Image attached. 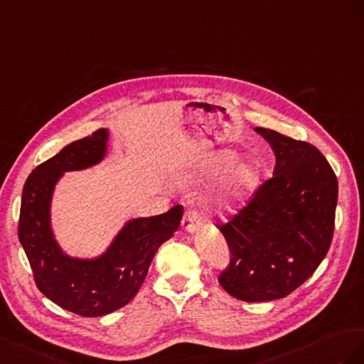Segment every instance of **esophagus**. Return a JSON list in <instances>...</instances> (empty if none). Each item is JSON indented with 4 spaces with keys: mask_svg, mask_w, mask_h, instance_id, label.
<instances>
[{
    "mask_svg": "<svg viewBox=\"0 0 364 364\" xmlns=\"http://www.w3.org/2000/svg\"><path fill=\"white\" fill-rule=\"evenodd\" d=\"M201 227V220H200V215L193 212V210H188L183 218L181 221V228L184 232H189V233H195L198 232Z\"/></svg>",
    "mask_w": 364,
    "mask_h": 364,
    "instance_id": "obj_1",
    "label": "esophagus"
}]
</instances>
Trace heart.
I'll return each mask as SVG.
<instances>
[{
    "label": "heart",
    "instance_id": "1",
    "mask_svg": "<svg viewBox=\"0 0 364 364\" xmlns=\"http://www.w3.org/2000/svg\"><path fill=\"white\" fill-rule=\"evenodd\" d=\"M241 160V154L233 149H220L205 155L192 169L188 183H201L209 176H216L232 169ZM262 169L256 161H247L237 166L227 175L223 188L213 201L216 212H230L240 205L261 178Z\"/></svg>",
    "mask_w": 364,
    "mask_h": 364
}]
</instances>
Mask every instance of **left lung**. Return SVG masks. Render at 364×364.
Segmentation results:
<instances>
[{
	"label": "left lung",
	"mask_w": 364,
	"mask_h": 364,
	"mask_svg": "<svg viewBox=\"0 0 364 364\" xmlns=\"http://www.w3.org/2000/svg\"><path fill=\"white\" fill-rule=\"evenodd\" d=\"M255 131L274 152L273 178L220 227L232 255L220 284L244 302H267L293 293L323 261L334 232L338 183L313 144L273 129Z\"/></svg>",
	"instance_id": "1"
}]
</instances>
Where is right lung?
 <instances>
[{"mask_svg": "<svg viewBox=\"0 0 364 364\" xmlns=\"http://www.w3.org/2000/svg\"><path fill=\"white\" fill-rule=\"evenodd\" d=\"M109 129L73 141L39 164L21 198L18 236L33 269L39 291L60 308L84 317H100L136 297L159 247L180 227L183 207L149 218H131L96 256L67 253L51 224V203L65 172L85 171L107 159Z\"/></svg>", "mask_w": 364, "mask_h": 364, "instance_id": "right-lung-1", "label": "right lung"}]
</instances>
